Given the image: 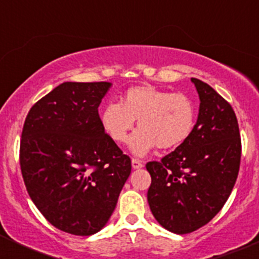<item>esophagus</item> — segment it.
<instances>
[{
  "label": "esophagus",
  "instance_id": "obj_1",
  "mask_svg": "<svg viewBox=\"0 0 259 259\" xmlns=\"http://www.w3.org/2000/svg\"><path fill=\"white\" fill-rule=\"evenodd\" d=\"M143 166H144L143 162L136 159V158H132V167H134L135 170H139V168H141Z\"/></svg>",
  "mask_w": 259,
  "mask_h": 259
}]
</instances>
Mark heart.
<instances>
[{
	"label": "heart",
	"mask_w": 259,
	"mask_h": 259,
	"mask_svg": "<svg viewBox=\"0 0 259 259\" xmlns=\"http://www.w3.org/2000/svg\"><path fill=\"white\" fill-rule=\"evenodd\" d=\"M100 120L116 144L127 141L137 120L139 130L132 135L130 148L136 155H144L157 146L161 150L176 149L188 140L196 123V107L183 93L137 85L123 93L120 104L105 105Z\"/></svg>",
	"instance_id": "1"
}]
</instances>
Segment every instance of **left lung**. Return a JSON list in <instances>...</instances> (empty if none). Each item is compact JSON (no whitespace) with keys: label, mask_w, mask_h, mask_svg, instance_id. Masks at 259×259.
I'll list each match as a JSON object with an SVG mask.
<instances>
[{"label":"left lung","mask_w":259,"mask_h":259,"mask_svg":"<svg viewBox=\"0 0 259 259\" xmlns=\"http://www.w3.org/2000/svg\"><path fill=\"white\" fill-rule=\"evenodd\" d=\"M191 80L200 97L191 136L159 162L146 163L152 176L150 210L162 227L178 235L198 230L221 211L236 183L241 158L232 106L209 84Z\"/></svg>","instance_id":"1"}]
</instances>
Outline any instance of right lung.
<instances>
[{
  "label": "right lung",
  "instance_id": "add662e5",
  "mask_svg": "<svg viewBox=\"0 0 259 259\" xmlns=\"http://www.w3.org/2000/svg\"><path fill=\"white\" fill-rule=\"evenodd\" d=\"M111 83L59 84L29 110L20 170L50 224L89 236L107 223L131 174V158L104 131L98 106Z\"/></svg>",
  "mask_w": 259,
  "mask_h": 259
}]
</instances>
